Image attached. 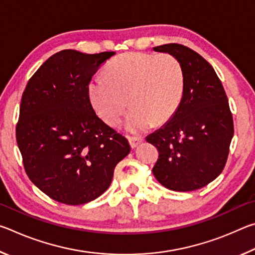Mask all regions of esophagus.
Masks as SVG:
<instances>
[{
  "instance_id": "esophagus-1",
  "label": "esophagus",
  "mask_w": 255,
  "mask_h": 255,
  "mask_svg": "<svg viewBox=\"0 0 255 255\" xmlns=\"http://www.w3.org/2000/svg\"><path fill=\"white\" fill-rule=\"evenodd\" d=\"M128 141H129V144H130L131 148H136L137 146L139 145L141 141H143V138H141V137H130V136H129L128 137Z\"/></svg>"
}]
</instances>
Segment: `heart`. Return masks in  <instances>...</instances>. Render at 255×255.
<instances>
[{
  "label": "heart",
  "instance_id": "obj_1",
  "mask_svg": "<svg viewBox=\"0 0 255 255\" xmlns=\"http://www.w3.org/2000/svg\"><path fill=\"white\" fill-rule=\"evenodd\" d=\"M184 90L182 66L170 54L125 53L112 58L105 76H94L88 85L90 102L101 119L117 126L129 103L126 120L131 132H143L154 122L169 120L179 107Z\"/></svg>",
  "mask_w": 255,
  "mask_h": 255
}]
</instances>
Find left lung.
I'll list each match as a JSON object with an SVG mask.
<instances>
[{
  "label": "left lung",
  "mask_w": 255,
  "mask_h": 255,
  "mask_svg": "<svg viewBox=\"0 0 255 255\" xmlns=\"http://www.w3.org/2000/svg\"><path fill=\"white\" fill-rule=\"evenodd\" d=\"M179 60L184 90L178 109L146 141L158 150L153 174L173 191H193L222 173L234 135L228 99L213 66L180 44L154 47Z\"/></svg>",
  "instance_id": "obj_1"
}]
</instances>
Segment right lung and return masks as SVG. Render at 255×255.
<instances>
[{
    "instance_id": "add662e5",
    "label": "right lung",
    "mask_w": 255,
    "mask_h": 255,
    "mask_svg": "<svg viewBox=\"0 0 255 255\" xmlns=\"http://www.w3.org/2000/svg\"><path fill=\"white\" fill-rule=\"evenodd\" d=\"M115 51L65 49L51 56L29 80L20 105L16 143L25 173L51 199L83 205L111 184L128 140L98 117L88 85Z\"/></svg>"
}]
</instances>
